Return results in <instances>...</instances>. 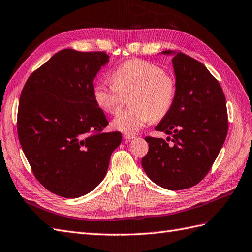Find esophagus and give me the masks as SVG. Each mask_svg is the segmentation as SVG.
<instances>
[{"mask_svg":"<svg viewBox=\"0 0 252 252\" xmlns=\"http://www.w3.org/2000/svg\"><path fill=\"white\" fill-rule=\"evenodd\" d=\"M135 137H136L135 134H128V133H125L124 134V138L126 140H131V139H134Z\"/></svg>","mask_w":252,"mask_h":252,"instance_id":"1","label":"esophagus"}]
</instances>
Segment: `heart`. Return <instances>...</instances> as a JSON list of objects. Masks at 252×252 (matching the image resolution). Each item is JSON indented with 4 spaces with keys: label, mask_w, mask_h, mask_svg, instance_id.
Instances as JSON below:
<instances>
[{
    "label": "heart",
    "mask_w": 252,
    "mask_h": 252,
    "mask_svg": "<svg viewBox=\"0 0 252 252\" xmlns=\"http://www.w3.org/2000/svg\"><path fill=\"white\" fill-rule=\"evenodd\" d=\"M112 85L96 84L93 98L107 114H116L124 96L132 93L131 108L120 112L112 121L116 130L133 134L151 120H161L171 112L176 98V83L172 76L145 60L134 59L122 63L110 74Z\"/></svg>",
    "instance_id": "1"
}]
</instances>
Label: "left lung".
Wrapping results in <instances>:
<instances>
[{
    "label": "left lung",
    "mask_w": 252,
    "mask_h": 252,
    "mask_svg": "<svg viewBox=\"0 0 252 252\" xmlns=\"http://www.w3.org/2000/svg\"><path fill=\"white\" fill-rule=\"evenodd\" d=\"M161 54L173 56L176 98L156 131L172 135V144L146 137L149 150L142 165L158 186L181 190L200 183L218 157L227 134L226 103L218 80L201 62L173 50Z\"/></svg>",
    "instance_id": "left-lung-1"
}]
</instances>
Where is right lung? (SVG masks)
<instances>
[{
    "instance_id": "add662e5",
    "label": "right lung",
    "mask_w": 252,
    "mask_h": 252,
    "mask_svg": "<svg viewBox=\"0 0 252 252\" xmlns=\"http://www.w3.org/2000/svg\"><path fill=\"white\" fill-rule=\"evenodd\" d=\"M109 56L66 48L36 69L23 87L17 130L34 176L66 198L91 192L107 173L120 132L93 98V79Z\"/></svg>"
}]
</instances>
